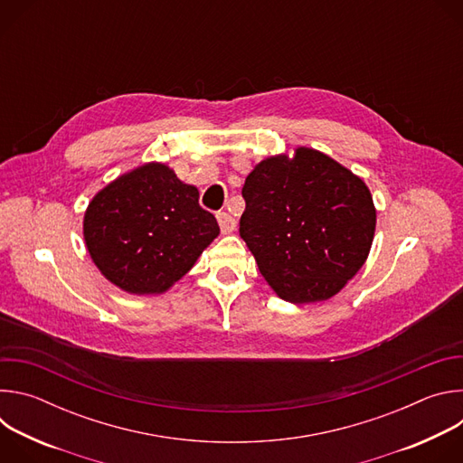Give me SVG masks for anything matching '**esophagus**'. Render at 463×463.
<instances>
[{
  "label": "esophagus",
  "mask_w": 463,
  "mask_h": 463,
  "mask_svg": "<svg viewBox=\"0 0 463 463\" xmlns=\"http://www.w3.org/2000/svg\"><path fill=\"white\" fill-rule=\"evenodd\" d=\"M216 218H218V223H220V229L223 234H231L236 229V220L229 213H218Z\"/></svg>",
  "instance_id": "esophagus-1"
}]
</instances>
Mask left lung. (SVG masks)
<instances>
[{
  "mask_svg": "<svg viewBox=\"0 0 463 463\" xmlns=\"http://www.w3.org/2000/svg\"><path fill=\"white\" fill-rule=\"evenodd\" d=\"M241 195L240 236L280 298H332L366 261L375 232L372 194L326 154L300 146L291 159H263Z\"/></svg>",
  "mask_w": 463,
  "mask_h": 463,
  "instance_id": "left-lung-1",
  "label": "left lung"
}]
</instances>
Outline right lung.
<instances>
[{
  "label": "right lung",
  "mask_w": 463,
  "mask_h": 463,
  "mask_svg": "<svg viewBox=\"0 0 463 463\" xmlns=\"http://www.w3.org/2000/svg\"><path fill=\"white\" fill-rule=\"evenodd\" d=\"M220 234L200 192L161 163L131 170L102 188L84 214L95 266L117 288L154 295L186 275Z\"/></svg>",
  "instance_id": "add662e5"
}]
</instances>
